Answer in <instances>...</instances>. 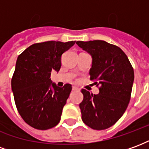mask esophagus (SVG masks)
Listing matches in <instances>:
<instances>
[{
  "instance_id": "obj_1",
  "label": "esophagus",
  "mask_w": 149,
  "mask_h": 149,
  "mask_svg": "<svg viewBox=\"0 0 149 149\" xmlns=\"http://www.w3.org/2000/svg\"><path fill=\"white\" fill-rule=\"evenodd\" d=\"M72 90H73V91H78V90H79V88H78L77 87H76V86H73V87H72Z\"/></svg>"
}]
</instances>
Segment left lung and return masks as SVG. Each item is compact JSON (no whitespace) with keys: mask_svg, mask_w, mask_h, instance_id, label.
<instances>
[{"mask_svg":"<svg viewBox=\"0 0 149 149\" xmlns=\"http://www.w3.org/2000/svg\"><path fill=\"white\" fill-rule=\"evenodd\" d=\"M77 44L92 56L90 80L96 81L97 87L100 85L97 95L81 90V118L93 129H107L118 121L128 107L134 81L133 68L118 46L99 40Z\"/></svg>","mask_w":149,"mask_h":149,"instance_id":"obj_1","label":"left lung"}]
</instances>
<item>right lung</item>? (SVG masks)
Here are the masks:
<instances>
[{
  "instance_id": "add662e5",
  "label": "right lung",
  "mask_w": 149,
  "mask_h": 149,
  "mask_svg": "<svg viewBox=\"0 0 149 149\" xmlns=\"http://www.w3.org/2000/svg\"><path fill=\"white\" fill-rule=\"evenodd\" d=\"M76 41L33 44L18 56L12 77V90L19 114L31 127L46 130L58 125L72 85L57 87L51 72H58L61 56Z\"/></svg>"
}]
</instances>
